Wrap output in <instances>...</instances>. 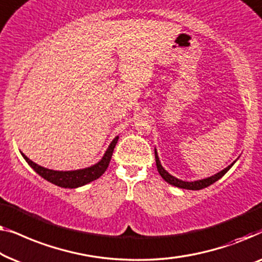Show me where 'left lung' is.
<instances>
[{
  "label": "left lung",
  "instance_id": "left-lung-1",
  "mask_svg": "<svg viewBox=\"0 0 262 262\" xmlns=\"http://www.w3.org/2000/svg\"><path fill=\"white\" fill-rule=\"evenodd\" d=\"M154 153H156V163H157L158 172H159V174L163 177V179L165 180V182H167L168 184H171V185H173V186L180 187V189H185V190H202V189H204V187L210 186L211 184H213L219 179L222 178V177L226 174L228 171H229L231 166H233V165L236 163V160H237L236 159L233 164H230L228 167L222 169V171L219 173H216V174L208 177V178L201 179V180H194V182H184V180L178 179V178H176V177H173L172 174H169L166 169L163 167V165H161L160 160H159V157H158V152L156 148H154Z\"/></svg>",
  "mask_w": 262,
  "mask_h": 262
}]
</instances>
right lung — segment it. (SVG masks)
I'll list each match as a JSON object with an SVG mask.
<instances>
[{"instance_id": "1", "label": "right lung", "mask_w": 262, "mask_h": 262, "mask_svg": "<svg viewBox=\"0 0 262 262\" xmlns=\"http://www.w3.org/2000/svg\"><path fill=\"white\" fill-rule=\"evenodd\" d=\"M117 140H119V136H115V139L110 142L108 148H106L104 156L102 157V159L99 160L97 164H95L90 167L73 169V171H54V169L42 167L38 164L33 163V161L31 159H28L22 152L21 156L24 157V159L26 161H27L29 166L34 169L40 177L46 179L47 182L52 183L57 186L65 187V189H76V187L86 185V184L98 179L99 177L105 172V169L109 166L110 159H112Z\"/></svg>"}]
</instances>
